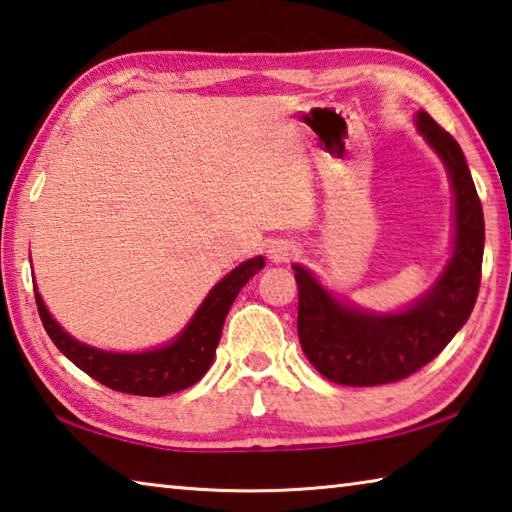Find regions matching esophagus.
<instances>
[{
  "label": "esophagus",
  "mask_w": 512,
  "mask_h": 512,
  "mask_svg": "<svg viewBox=\"0 0 512 512\" xmlns=\"http://www.w3.org/2000/svg\"><path fill=\"white\" fill-rule=\"evenodd\" d=\"M268 257H271L275 264L291 262V259L296 257V246H291L289 241H277V244H273L271 250H268Z\"/></svg>",
  "instance_id": "esophagus-1"
}]
</instances>
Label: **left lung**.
Listing matches in <instances>:
<instances>
[{
  "mask_svg": "<svg viewBox=\"0 0 512 512\" xmlns=\"http://www.w3.org/2000/svg\"><path fill=\"white\" fill-rule=\"evenodd\" d=\"M418 128L443 158L456 201V244L445 273L402 314L375 316L336 302L296 266L298 336L320 375L343 386H379L406 379L438 357L470 318L481 284L483 210L461 146L427 112Z\"/></svg>",
  "mask_w": 512,
  "mask_h": 512,
  "instance_id": "8db88e82",
  "label": "left lung"
}]
</instances>
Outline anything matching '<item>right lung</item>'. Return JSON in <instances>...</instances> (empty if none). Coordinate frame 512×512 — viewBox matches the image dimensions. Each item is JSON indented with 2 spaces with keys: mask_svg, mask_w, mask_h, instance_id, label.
<instances>
[{
  "mask_svg": "<svg viewBox=\"0 0 512 512\" xmlns=\"http://www.w3.org/2000/svg\"><path fill=\"white\" fill-rule=\"evenodd\" d=\"M264 268V257H253L239 264L210 291L201 309L196 311L192 323L183 334L167 348L140 352V354H117L103 352L90 345L74 341L63 332L42 302L36 289V305L42 325L56 348L74 363L76 368L88 372L99 384L119 393L162 397L183 391L201 379L214 359L216 345L221 339L223 320L235 302L241 287Z\"/></svg>",
  "mask_w": 512,
  "mask_h": 512,
  "instance_id": "obj_1",
  "label": "right lung"
}]
</instances>
